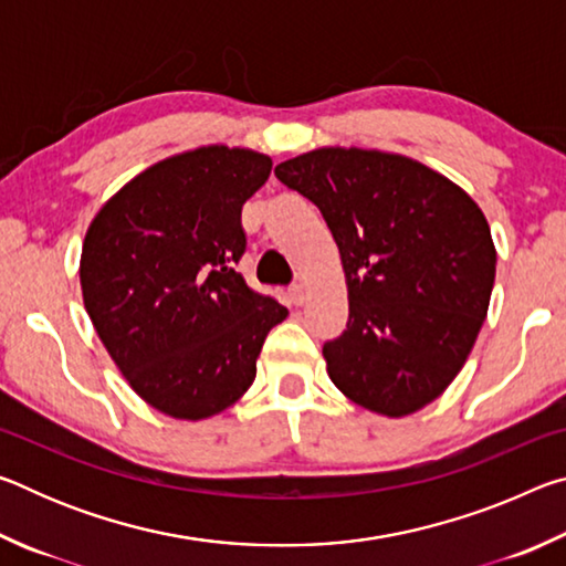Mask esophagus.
<instances>
[{"label":"esophagus","mask_w":566,"mask_h":566,"mask_svg":"<svg viewBox=\"0 0 566 566\" xmlns=\"http://www.w3.org/2000/svg\"><path fill=\"white\" fill-rule=\"evenodd\" d=\"M290 302L292 304H304L306 302V286L302 282H294L290 286Z\"/></svg>","instance_id":"obj_1"}]
</instances>
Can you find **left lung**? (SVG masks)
Listing matches in <instances>:
<instances>
[{"instance_id": "8db88e82", "label": "left lung", "mask_w": 566, "mask_h": 566, "mask_svg": "<svg viewBox=\"0 0 566 566\" xmlns=\"http://www.w3.org/2000/svg\"><path fill=\"white\" fill-rule=\"evenodd\" d=\"M276 179L319 207L349 294L327 375L354 405L407 417L452 385L482 329L496 249L462 187L409 157L322 147L286 159Z\"/></svg>"}]
</instances>
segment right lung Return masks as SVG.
I'll use <instances>...</instances> for the list:
<instances>
[{"label":"right lung","instance_id":"obj_1","mask_svg":"<svg viewBox=\"0 0 566 566\" xmlns=\"http://www.w3.org/2000/svg\"><path fill=\"white\" fill-rule=\"evenodd\" d=\"M272 171L260 151L209 145L127 181L84 237V310L129 387L175 419L214 417L252 387L284 306L234 270L242 207Z\"/></svg>","mask_w":566,"mask_h":566}]
</instances>
